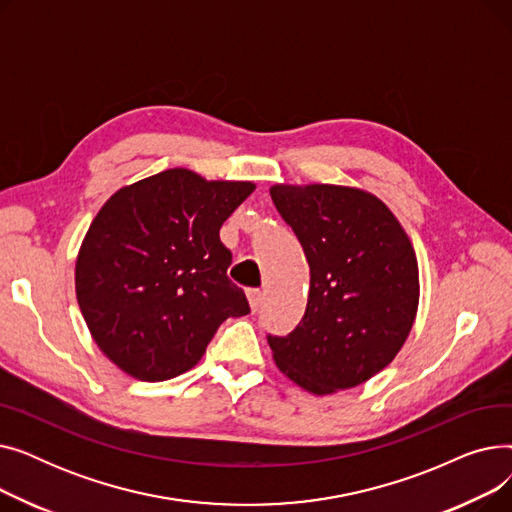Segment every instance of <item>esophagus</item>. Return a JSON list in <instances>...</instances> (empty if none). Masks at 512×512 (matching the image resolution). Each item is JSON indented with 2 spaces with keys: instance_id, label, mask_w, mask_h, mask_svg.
<instances>
[{
  "instance_id": "obj_1",
  "label": "esophagus",
  "mask_w": 512,
  "mask_h": 512,
  "mask_svg": "<svg viewBox=\"0 0 512 512\" xmlns=\"http://www.w3.org/2000/svg\"><path fill=\"white\" fill-rule=\"evenodd\" d=\"M247 299H249V305L253 311H257L261 307V301H263V292L259 288H251L247 292Z\"/></svg>"
}]
</instances>
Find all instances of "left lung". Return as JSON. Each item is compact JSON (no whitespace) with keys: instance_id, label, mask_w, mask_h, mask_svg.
Listing matches in <instances>:
<instances>
[{"instance_id":"1","label":"left lung","mask_w":512,"mask_h":512,"mask_svg":"<svg viewBox=\"0 0 512 512\" xmlns=\"http://www.w3.org/2000/svg\"><path fill=\"white\" fill-rule=\"evenodd\" d=\"M270 195L311 272L301 324L267 336L274 361L311 394L355 388L392 363L413 328L419 267L411 240L361 188L276 184Z\"/></svg>"}]
</instances>
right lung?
<instances>
[{
  "label": "right lung",
  "mask_w": 512,
  "mask_h": 512,
  "mask_svg": "<svg viewBox=\"0 0 512 512\" xmlns=\"http://www.w3.org/2000/svg\"><path fill=\"white\" fill-rule=\"evenodd\" d=\"M253 182L174 168L120 188L76 259V299L103 355L143 382L195 367L222 321L251 311L220 228Z\"/></svg>",
  "instance_id": "right-lung-1"
}]
</instances>
